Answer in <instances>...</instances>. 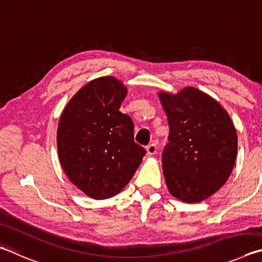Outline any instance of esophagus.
<instances>
[{"label":"esophagus","mask_w":262,"mask_h":262,"mask_svg":"<svg viewBox=\"0 0 262 262\" xmlns=\"http://www.w3.org/2000/svg\"><path fill=\"white\" fill-rule=\"evenodd\" d=\"M146 150H147L148 155H154L155 153H157L158 147H157V145H155V144H150V145L147 146V147H146Z\"/></svg>","instance_id":"34e87169"}]
</instances>
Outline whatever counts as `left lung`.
Returning a JSON list of instances; mask_svg holds the SVG:
<instances>
[{
	"label": "left lung",
	"instance_id": "obj_1",
	"mask_svg": "<svg viewBox=\"0 0 262 262\" xmlns=\"http://www.w3.org/2000/svg\"><path fill=\"white\" fill-rule=\"evenodd\" d=\"M167 114L169 143L162 154L168 190L185 203H199L226 184L237 155L230 116L212 96L194 87L160 92Z\"/></svg>",
	"mask_w": 262,
	"mask_h": 262
}]
</instances>
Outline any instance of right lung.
<instances>
[{
  "instance_id": "add662e5",
  "label": "right lung",
  "mask_w": 262,
  "mask_h": 262,
  "mask_svg": "<svg viewBox=\"0 0 262 262\" xmlns=\"http://www.w3.org/2000/svg\"><path fill=\"white\" fill-rule=\"evenodd\" d=\"M126 93L116 78H96L72 96L59 118V162L72 184L93 199L119 193L146 154L135 143L131 117L119 112Z\"/></svg>"
}]
</instances>
